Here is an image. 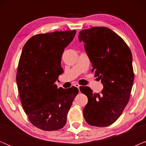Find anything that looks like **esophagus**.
<instances>
[{
	"mask_svg": "<svg viewBox=\"0 0 146 146\" xmlns=\"http://www.w3.org/2000/svg\"><path fill=\"white\" fill-rule=\"evenodd\" d=\"M74 86H76V87L78 88L79 89V88H80V84H79L76 83V84H74Z\"/></svg>",
	"mask_w": 146,
	"mask_h": 146,
	"instance_id": "obj_1",
	"label": "esophagus"
}]
</instances>
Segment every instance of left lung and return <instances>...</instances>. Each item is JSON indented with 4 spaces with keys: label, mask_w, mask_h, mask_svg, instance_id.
Returning a JSON list of instances; mask_svg holds the SVG:
<instances>
[{
    "label": "left lung",
    "mask_w": 146,
    "mask_h": 146,
    "mask_svg": "<svg viewBox=\"0 0 146 146\" xmlns=\"http://www.w3.org/2000/svg\"><path fill=\"white\" fill-rule=\"evenodd\" d=\"M78 38L85 44L92 71L104 86L100 93H93L88 86L80 87L88 100L84 117L92 126H108L118 119L128 103L134 79L132 54L125 41L107 27L82 30Z\"/></svg>",
    "instance_id": "left-lung-1"
}]
</instances>
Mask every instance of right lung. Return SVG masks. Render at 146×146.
Segmentation results:
<instances>
[{
    "label": "right lung",
    "mask_w": 146,
    "mask_h": 146,
    "mask_svg": "<svg viewBox=\"0 0 146 146\" xmlns=\"http://www.w3.org/2000/svg\"><path fill=\"white\" fill-rule=\"evenodd\" d=\"M76 31L38 34L24 46L17 82L24 111L32 124L44 131L64 126L67 113L78 89L58 88L55 82L63 70L61 58Z\"/></svg>",
    "instance_id": "1"
}]
</instances>
